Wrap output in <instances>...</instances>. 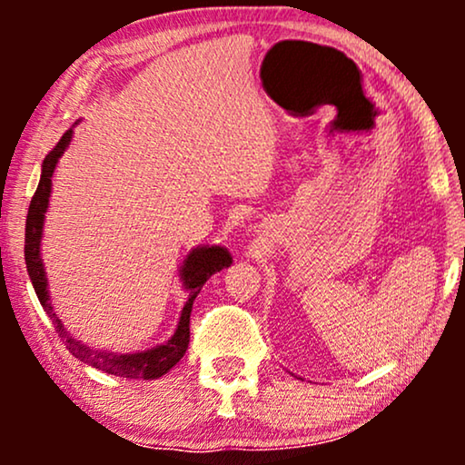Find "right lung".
<instances>
[{
  "mask_svg": "<svg viewBox=\"0 0 465 465\" xmlns=\"http://www.w3.org/2000/svg\"><path fill=\"white\" fill-rule=\"evenodd\" d=\"M74 129L63 133L59 143L54 145L53 150L48 152V156L44 158L42 163V175L40 183H37V190L31 199L29 213H27V224H25V262H27V272L31 277V283H34V290L37 298H40V304L46 311L50 320L54 323V330L59 336L65 341V345L72 355H75L84 364L99 368L107 374H116V377H126V379H158L163 374H167L171 368H173L177 361L183 358L186 353L188 342H190V313H193V302L194 298L199 296V292L209 277L213 272H220L226 266H231L232 258L228 253L226 247L220 245H203L196 247L183 260L180 269V279L183 290L188 292V301L183 304L180 322H177L175 334L171 336L167 342L163 345H156L148 349V351H137V353H112L105 351V349H91L84 342L74 339L72 334L67 332V328L63 326V322L56 317L53 302H50L48 296V279L46 272H44L42 256H40V243H42V232H44V218H46V209L50 201V190H53V173L56 169V163L59 158L65 154L69 142H72Z\"/></svg>",
  "mask_w": 465,
  "mask_h": 465,
  "instance_id": "obj_1",
  "label": "right lung"
}]
</instances>
